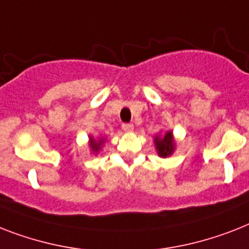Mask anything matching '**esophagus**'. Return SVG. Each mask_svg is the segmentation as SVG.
Masks as SVG:
<instances>
[{
  "label": "esophagus",
  "mask_w": 249,
  "mask_h": 249,
  "mask_svg": "<svg viewBox=\"0 0 249 249\" xmlns=\"http://www.w3.org/2000/svg\"><path fill=\"white\" fill-rule=\"evenodd\" d=\"M121 128H123V130H124V131H133V129H134V125H133V124H123V125H121Z\"/></svg>",
  "instance_id": "1"
}]
</instances>
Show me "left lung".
<instances>
[{
    "instance_id": "8db88e82",
    "label": "left lung",
    "mask_w": 249,
    "mask_h": 249,
    "mask_svg": "<svg viewBox=\"0 0 249 249\" xmlns=\"http://www.w3.org/2000/svg\"><path fill=\"white\" fill-rule=\"evenodd\" d=\"M155 145H156L157 153L160 157L170 156L175 149V142L171 131H166L163 135L155 137Z\"/></svg>"
}]
</instances>
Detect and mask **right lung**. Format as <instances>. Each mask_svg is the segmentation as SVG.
Masks as SVG:
<instances>
[{
  "mask_svg": "<svg viewBox=\"0 0 249 249\" xmlns=\"http://www.w3.org/2000/svg\"><path fill=\"white\" fill-rule=\"evenodd\" d=\"M105 142L104 138H101L100 141H96L94 138H92V137H89V145H90V149H92L93 152L96 153L98 152L101 149V145H102V143Z\"/></svg>",
  "mask_w": 249,
  "mask_h": 249,
  "instance_id": "obj_1",
  "label": "right lung"
}]
</instances>
